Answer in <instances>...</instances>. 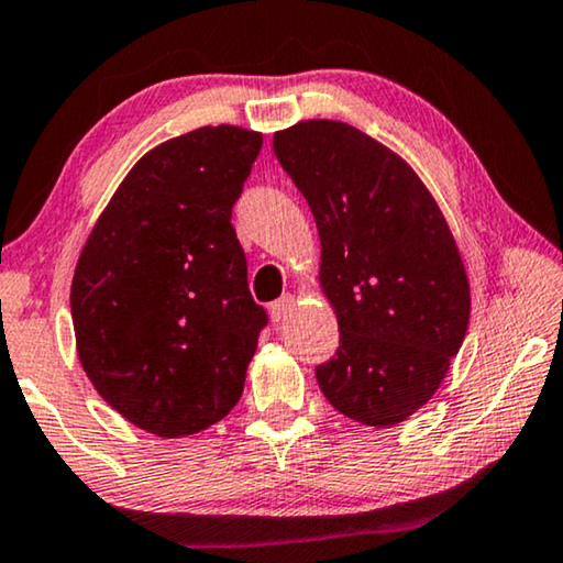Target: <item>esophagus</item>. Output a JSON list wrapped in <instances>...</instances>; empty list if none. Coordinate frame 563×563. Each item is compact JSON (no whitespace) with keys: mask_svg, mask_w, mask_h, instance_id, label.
Masks as SVG:
<instances>
[{"mask_svg":"<svg viewBox=\"0 0 563 563\" xmlns=\"http://www.w3.org/2000/svg\"><path fill=\"white\" fill-rule=\"evenodd\" d=\"M292 306H296V298L290 296H283V298H278L275 300V303H271V316H273V321H285L290 316V311H292Z\"/></svg>","mask_w":563,"mask_h":563,"instance_id":"34e87169","label":"esophagus"}]
</instances>
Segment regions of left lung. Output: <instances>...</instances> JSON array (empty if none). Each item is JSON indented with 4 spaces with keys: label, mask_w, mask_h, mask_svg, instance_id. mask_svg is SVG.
Masks as SVG:
<instances>
[{
    "label": "left lung",
    "mask_w": 563,
    "mask_h": 563,
    "mask_svg": "<svg viewBox=\"0 0 563 563\" xmlns=\"http://www.w3.org/2000/svg\"><path fill=\"white\" fill-rule=\"evenodd\" d=\"M273 150L311 206L339 321V350L316 367L321 393L357 423L406 421L439 390L470 323L446 219L416 170L352 124L298 122Z\"/></svg>",
    "instance_id": "8db88e82"
}]
</instances>
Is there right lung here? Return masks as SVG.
<instances>
[{"label":"right lung","instance_id":"right-lung-1","mask_svg":"<svg viewBox=\"0 0 563 563\" xmlns=\"http://www.w3.org/2000/svg\"><path fill=\"white\" fill-rule=\"evenodd\" d=\"M260 147V132L219 124L150 150L78 257V360L101 398L155 437L221 421L267 327L232 227Z\"/></svg>","mask_w":563,"mask_h":563}]
</instances>
